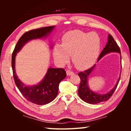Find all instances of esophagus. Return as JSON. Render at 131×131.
I'll use <instances>...</instances> for the list:
<instances>
[{
	"instance_id": "34e87169",
	"label": "esophagus",
	"mask_w": 131,
	"mask_h": 131,
	"mask_svg": "<svg viewBox=\"0 0 131 131\" xmlns=\"http://www.w3.org/2000/svg\"><path fill=\"white\" fill-rule=\"evenodd\" d=\"M73 73H73V72H72V71H70L69 70H66V74H67L68 76H70V75H72Z\"/></svg>"
}]
</instances>
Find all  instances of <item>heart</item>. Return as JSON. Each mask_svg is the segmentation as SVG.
<instances>
[{
    "instance_id": "b5f03b06",
    "label": "heart",
    "mask_w": 131,
    "mask_h": 131,
    "mask_svg": "<svg viewBox=\"0 0 131 131\" xmlns=\"http://www.w3.org/2000/svg\"><path fill=\"white\" fill-rule=\"evenodd\" d=\"M101 47V40L96 33L76 30L64 35L62 45L57 44L53 53L59 63H66L71 55V60L77 68L86 69L96 60Z\"/></svg>"
}]
</instances>
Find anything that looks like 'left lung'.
<instances>
[{
  "label": "left lung",
  "instance_id": "obj_1",
  "mask_svg": "<svg viewBox=\"0 0 131 131\" xmlns=\"http://www.w3.org/2000/svg\"><path fill=\"white\" fill-rule=\"evenodd\" d=\"M110 52H118L121 54V51L120 49H119V47L117 45L113 37H112V35L109 34L108 36L107 43L98 58V59H97V61L100 60L104 55ZM95 67V65H94L91 68L85 70L84 72H79L78 74L81 80L78 90L79 95L82 100L90 104H96L108 100V99L112 96V95L113 94L115 90H116L117 85H118L119 80H120L121 76L120 75L116 85L114 86V87L109 92L105 94H97V93L92 91L88 85V78L90 74L91 73L92 70L94 69Z\"/></svg>",
  "mask_w": 131,
  "mask_h": 131
}]
</instances>
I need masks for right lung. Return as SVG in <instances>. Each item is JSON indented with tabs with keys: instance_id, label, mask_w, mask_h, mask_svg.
<instances>
[{
	"instance_id": "add662e5",
	"label": "right lung",
	"mask_w": 131,
	"mask_h": 131,
	"mask_svg": "<svg viewBox=\"0 0 131 131\" xmlns=\"http://www.w3.org/2000/svg\"><path fill=\"white\" fill-rule=\"evenodd\" d=\"M54 27L55 26H47L25 32L18 41L12 54V66L13 77L17 88L26 99L39 105L49 103L57 97L59 84L66 77V71L62 68H50L43 80L39 84L32 86L25 85L18 79L15 73V56L28 41L46 37L52 32Z\"/></svg>"
}]
</instances>
